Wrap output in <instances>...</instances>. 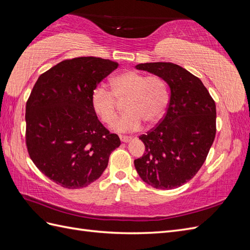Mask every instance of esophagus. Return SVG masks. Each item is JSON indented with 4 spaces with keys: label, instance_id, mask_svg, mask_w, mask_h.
<instances>
[{
    "label": "esophagus",
    "instance_id": "obj_1",
    "mask_svg": "<svg viewBox=\"0 0 250 250\" xmlns=\"http://www.w3.org/2000/svg\"><path fill=\"white\" fill-rule=\"evenodd\" d=\"M120 140H121V142L127 143V142H129V141L131 140V138H129V137H126V135H120Z\"/></svg>",
    "mask_w": 250,
    "mask_h": 250
}]
</instances>
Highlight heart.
I'll list each match as a JSON object with an SVG mask.
<instances>
[{"label": "heart", "instance_id": "b5f03b06", "mask_svg": "<svg viewBox=\"0 0 250 250\" xmlns=\"http://www.w3.org/2000/svg\"><path fill=\"white\" fill-rule=\"evenodd\" d=\"M124 103V115L112 124L119 132L137 131L142 122L156 124L164 117L169 102L168 87L158 76H146L137 71H126L110 80V92L97 87L92 105L103 123L110 125L118 115V103Z\"/></svg>", "mask_w": 250, "mask_h": 250}]
</instances>
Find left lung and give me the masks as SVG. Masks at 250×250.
<instances>
[{"label": "left lung", "instance_id": "8db88e82", "mask_svg": "<svg viewBox=\"0 0 250 250\" xmlns=\"http://www.w3.org/2000/svg\"><path fill=\"white\" fill-rule=\"evenodd\" d=\"M135 67L161 77L171 93L164 118L139 138L145 153L134 160V167L149 186L171 190L192 179L206 162L216 135V104L201 80L177 64Z\"/></svg>", "mask_w": 250, "mask_h": 250}]
</instances>
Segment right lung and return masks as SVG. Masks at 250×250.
I'll list each match as a JSON object with an SVG mask.
<instances>
[{"instance_id":"right-lung-1","label":"right lung","mask_w":250,"mask_h":250,"mask_svg":"<svg viewBox=\"0 0 250 250\" xmlns=\"http://www.w3.org/2000/svg\"><path fill=\"white\" fill-rule=\"evenodd\" d=\"M119 63L99 57L66 59L42 74L26 103L30 158L49 179L80 188L99 178L121 141L92 105L98 84Z\"/></svg>"}]
</instances>
